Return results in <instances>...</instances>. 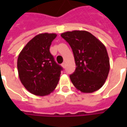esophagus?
Listing matches in <instances>:
<instances>
[{"instance_id":"1","label":"esophagus","mask_w":127,"mask_h":127,"mask_svg":"<svg viewBox=\"0 0 127 127\" xmlns=\"http://www.w3.org/2000/svg\"><path fill=\"white\" fill-rule=\"evenodd\" d=\"M62 66H63V68H65V67H66V63H63L62 64Z\"/></svg>"}]
</instances>
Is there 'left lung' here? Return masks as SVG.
<instances>
[{"mask_svg":"<svg viewBox=\"0 0 127 127\" xmlns=\"http://www.w3.org/2000/svg\"><path fill=\"white\" fill-rule=\"evenodd\" d=\"M61 36L70 45L76 68L70 79L77 90L91 93L103 86L109 71V59L105 45L85 31H67Z\"/></svg>","mask_w":127,"mask_h":127,"instance_id":"obj_1","label":"left lung"}]
</instances>
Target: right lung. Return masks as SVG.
I'll list each match as a JSON object with an SVG mask.
<instances>
[{"mask_svg": "<svg viewBox=\"0 0 127 127\" xmlns=\"http://www.w3.org/2000/svg\"><path fill=\"white\" fill-rule=\"evenodd\" d=\"M56 36L55 33L37 34L18 56L20 80L26 90L34 95H47L58 84L63 68L56 63L50 52V45Z\"/></svg>", "mask_w": 127, "mask_h": 127, "instance_id": "1", "label": "right lung"}]
</instances>
